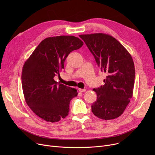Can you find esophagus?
Returning <instances> with one entry per match:
<instances>
[{"mask_svg": "<svg viewBox=\"0 0 155 155\" xmlns=\"http://www.w3.org/2000/svg\"><path fill=\"white\" fill-rule=\"evenodd\" d=\"M78 91L79 92H85L86 91V89L85 88H78Z\"/></svg>", "mask_w": 155, "mask_h": 155, "instance_id": "1", "label": "esophagus"}]
</instances>
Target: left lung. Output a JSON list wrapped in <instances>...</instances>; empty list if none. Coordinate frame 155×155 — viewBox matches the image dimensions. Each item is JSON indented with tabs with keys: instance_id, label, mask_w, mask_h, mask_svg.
I'll list each match as a JSON object with an SVG mask.
<instances>
[{
	"instance_id": "8db88e82",
	"label": "left lung",
	"mask_w": 155,
	"mask_h": 155,
	"mask_svg": "<svg viewBox=\"0 0 155 155\" xmlns=\"http://www.w3.org/2000/svg\"><path fill=\"white\" fill-rule=\"evenodd\" d=\"M94 55L101 71L107 75L104 85L94 88L97 99L92 105L94 114L102 119L123 114L133 97L135 68L131 55L110 35L94 33L79 35Z\"/></svg>"
}]
</instances>
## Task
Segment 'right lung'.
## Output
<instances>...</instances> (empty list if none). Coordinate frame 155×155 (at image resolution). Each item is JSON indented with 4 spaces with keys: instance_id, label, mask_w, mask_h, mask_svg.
Returning <instances> with one entry per match:
<instances>
[{
    "instance_id": "right-lung-1",
    "label": "right lung",
    "mask_w": 155,
    "mask_h": 155,
    "mask_svg": "<svg viewBox=\"0 0 155 155\" xmlns=\"http://www.w3.org/2000/svg\"><path fill=\"white\" fill-rule=\"evenodd\" d=\"M84 45L73 36L46 38L24 63L22 87L29 108L40 118L55 123L68 115L70 101L77 96L75 88L56 82L54 77L64 68L68 55Z\"/></svg>"
}]
</instances>
